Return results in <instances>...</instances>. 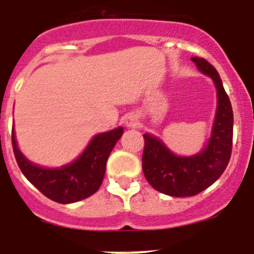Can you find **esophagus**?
I'll return each instance as SVG.
<instances>
[{"mask_svg": "<svg viewBox=\"0 0 254 254\" xmlns=\"http://www.w3.org/2000/svg\"><path fill=\"white\" fill-rule=\"evenodd\" d=\"M125 123L127 127H129V128H136L137 126H138V117H137L136 115H133V113H131V115H128L126 117Z\"/></svg>", "mask_w": 254, "mask_h": 254, "instance_id": "1", "label": "esophagus"}]
</instances>
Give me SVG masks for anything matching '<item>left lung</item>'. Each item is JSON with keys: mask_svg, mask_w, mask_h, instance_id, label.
<instances>
[{"mask_svg": "<svg viewBox=\"0 0 254 254\" xmlns=\"http://www.w3.org/2000/svg\"><path fill=\"white\" fill-rule=\"evenodd\" d=\"M197 69L213 79L218 90V107L211 137L197 155L181 157L162 141L143 134L142 170L153 189L170 196H194L214 184L224 173L233 145V109L217 69L204 58L194 57Z\"/></svg>", "mask_w": 254, "mask_h": 254, "instance_id": "1", "label": "left lung"}]
</instances>
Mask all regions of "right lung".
<instances>
[{"label":"right lung","instance_id":"right-lung-1","mask_svg":"<svg viewBox=\"0 0 254 254\" xmlns=\"http://www.w3.org/2000/svg\"><path fill=\"white\" fill-rule=\"evenodd\" d=\"M123 128L97 134L74 162L60 169H44L31 164L18 150L12 131V147L18 167L25 178L46 197L60 204L87 199L99 189L106 173L109 153L121 138Z\"/></svg>","mask_w":254,"mask_h":254}]
</instances>
